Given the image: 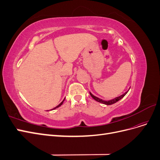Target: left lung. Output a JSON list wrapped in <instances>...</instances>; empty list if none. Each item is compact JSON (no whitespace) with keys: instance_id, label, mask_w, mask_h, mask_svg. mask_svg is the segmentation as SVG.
<instances>
[{"instance_id":"left-lung-1","label":"left lung","mask_w":160,"mask_h":160,"mask_svg":"<svg viewBox=\"0 0 160 160\" xmlns=\"http://www.w3.org/2000/svg\"><path fill=\"white\" fill-rule=\"evenodd\" d=\"M130 89V88H129ZM128 90V91H129ZM128 91H126L125 92V93H123V94H122V95H120V96H119V97H117V98H114V99H110V100H108V101H106V100H103V99H100V98H98V97H96V96H95L94 95H93L92 94L91 92H89L90 93V95H91V96L92 97V98H93L95 101H98V102H99V103H103V104H105V105H112V104H113V103H115L116 102H118V101H119L121 99H122L123 97L126 95L127 93H128Z\"/></svg>"}]
</instances>
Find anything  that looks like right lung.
I'll list each match as a JSON object with an SVG mask.
<instances>
[{"instance_id": "add662e5", "label": "right lung", "mask_w": 160, "mask_h": 160, "mask_svg": "<svg viewBox=\"0 0 160 160\" xmlns=\"http://www.w3.org/2000/svg\"><path fill=\"white\" fill-rule=\"evenodd\" d=\"M64 100H65V99H63V101H62V102H61V103H60V104H59V105H57V107H55V108H53V109H51V110H53V109H57V108H59V107H60V106H61V105H62V103H63V101H64Z\"/></svg>"}]
</instances>
